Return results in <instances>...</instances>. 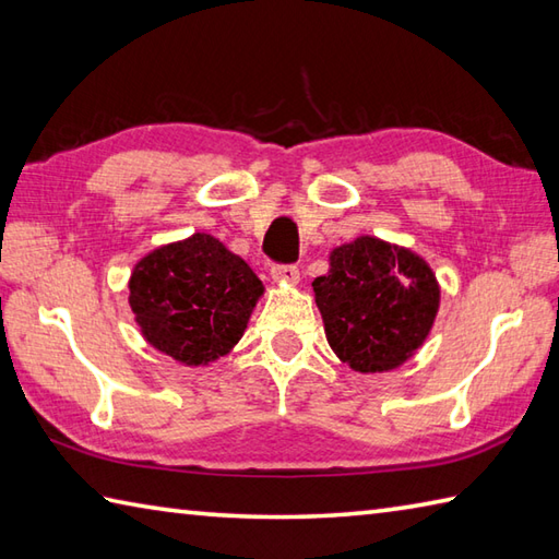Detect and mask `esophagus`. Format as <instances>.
Masks as SVG:
<instances>
[{
  "label": "esophagus",
  "instance_id": "esophagus-1",
  "mask_svg": "<svg viewBox=\"0 0 559 559\" xmlns=\"http://www.w3.org/2000/svg\"><path fill=\"white\" fill-rule=\"evenodd\" d=\"M270 275L280 284H296L299 282V267L296 265H272Z\"/></svg>",
  "mask_w": 559,
  "mask_h": 559
}]
</instances>
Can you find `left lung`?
<instances>
[{
	"label": "left lung",
	"mask_w": 559,
	"mask_h": 559,
	"mask_svg": "<svg viewBox=\"0 0 559 559\" xmlns=\"http://www.w3.org/2000/svg\"><path fill=\"white\" fill-rule=\"evenodd\" d=\"M328 345L349 369H397L423 347L439 311V282L413 250L359 236L330 253L313 280Z\"/></svg>",
	"instance_id": "8db88e82"
}]
</instances>
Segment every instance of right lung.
<instances>
[{
	"mask_svg": "<svg viewBox=\"0 0 559 559\" xmlns=\"http://www.w3.org/2000/svg\"><path fill=\"white\" fill-rule=\"evenodd\" d=\"M265 287L219 238L192 234L134 265L130 309L146 343L186 367H207L243 337Z\"/></svg>",
	"mask_w": 559,
	"mask_h": 559,
	"instance_id": "add662e5",
	"label": "right lung"
}]
</instances>
